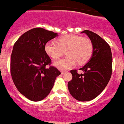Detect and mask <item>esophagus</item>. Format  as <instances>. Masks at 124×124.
<instances>
[{
  "instance_id": "esophagus-1",
  "label": "esophagus",
  "mask_w": 124,
  "mask_h": 124,
  "mask_svg": "<svg viewBox=\"0 0 124 124\" xmlns=\"http://www.w3.org/2000/svg\"><path fill=\"white\" fill-rule=\"evenodd\" d=\"M65 71H61V74H64V73H65Z\"/></svg>"
}]
</instances>
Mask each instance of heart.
Segmentation results:
<instances>
[{
    "instance_id": "b5f03b06",
    "label": "heart",
    "mask_w": 124,
    "mask_h": 124,
    "mask_svg": "<svg viewBox=\"0 0 124 124\" xmlns=\"http://www.w3.org/2000/svg\"><path fill=\"white\" fill-rule=\"evenodd\" d=\"M45 51L53 60H57L64 55L67 56L55 62V65L61 70H66L75 65H83L91 59L93 52V44L89 38L75 35L66 34L57 38L55 43H46Z\"/></svg>"
}]
</instances>
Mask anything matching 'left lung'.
<instances>
[{
  "instance_id": "obj_1",
  "label": "left lung",
  "mask_w": 124,
  "mask_h": 124,
  "mask_svg": "<svg viewBox=\"0 0 124 124\" xmlns=\"http://www.w3.org/2000/svg\"><path fill=\"white\" fill-rule=\"evenodd\" d=\"M93 44V55L90 61L79 70L72 69V78L67 86L71 95L79 101H88L98 96L104 90L112 74L111 48L104 39L92 31H83Z\"/></svg>"
}]
</instances>
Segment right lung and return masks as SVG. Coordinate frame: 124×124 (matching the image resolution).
I'll return each instance as SVG.
<instances>
[{
  "label": "right lung",
  "mask_w": 124,
  "mask_h": 124,
  "mask_svg": "<svg viewBox=\"0 0 124 124\" xmlns=\"http://www.w3.org/2000/svg\"><path fill=\"white\" fill-rule=\"evenodd\" d=\"M57 36L52 31L34 28L22 34L14 45L10 64L12 79L18 90L29 100L45 99L61 74L51 65L52 60L45 51L46 43Z\"/></svg>",
  "instance_id": "obj_1"
}]
</instances>
